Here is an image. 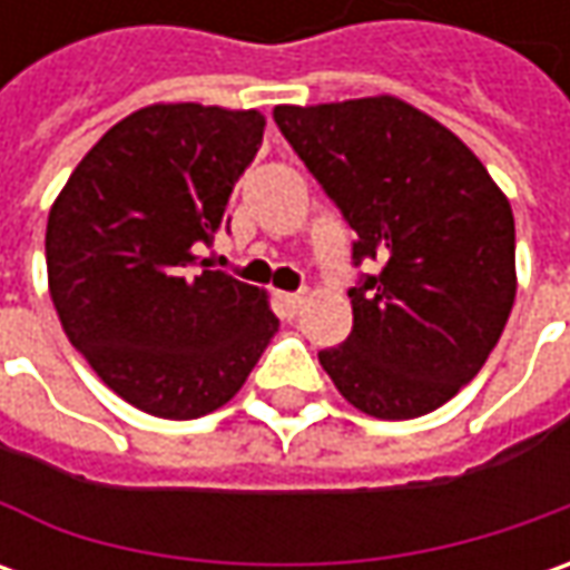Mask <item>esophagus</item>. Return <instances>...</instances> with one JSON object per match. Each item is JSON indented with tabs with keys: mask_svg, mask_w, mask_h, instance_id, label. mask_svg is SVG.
I'll return each instance as SVG.
<instances>
[{
	"mask_svg": "<svg viewBox=\"0 0 570 570\" xmlns=\"http://www.w3.org/2000/svg\"><path fill=\"white\" fill-rule=\"evenodd\" d=\"M278 304H282V311L288 317H295L297 311H301V304H304V295L301 292H278Z\"/></svg>",
	"mask_w": 570,
	"mask_h": 570,
	"instance_id": "obj_1",
	"label": "esophagus"
}]
</instances>
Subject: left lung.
Here are the masks:
<instances>
[{"instance_id": "obj_1", "label": "left lung", "mask_w": 570, "mask_h": 570, "mask_svg": "<svg viewBox=\"0 0 570 570\" xmlns=\"http://www.w3.org/2000/svg\"><path fill=\"white\" fill-rule=\"evenodd\" d=\"M275 126L355 230L352 333L320 364L355 409L419 419L482 371L517 295L514 215L448 126L396 98L275 107Z\"/></svg>"}]
</instances>
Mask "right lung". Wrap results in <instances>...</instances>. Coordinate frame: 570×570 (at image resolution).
Wrapping results in <instances>:
<instances>
[{"mask_svg":"<svg viewBox=\"0 0 570 570\" xmlns=\"http://www.w3.org/2000/svg\"><path fill=\"white\" fill-rule=\"evenodd\" d=\"M259 110L155 104L81 158L47 222V275L69 342L117 396L199 419L244 386L278 333L266 295L199 259L230 228Z\"/></svg>","mask_w":570,"mask_h":570,"instance_id":"right-lung-1","label":"right lung"}]
</instances>
